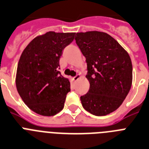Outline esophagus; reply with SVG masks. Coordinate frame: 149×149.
<instances>
[{"label":"esophagus","instance_id":"34e87169","mask_svg":"<svg viewBox=\"0 0 149 149\" xmlns=\"http://www.w3.org/2000/svg\"><path fill=\"white\" fill-rule=\"evenodd\" d=\"M80 77H81V76H80L79 74H78V75H76V76H74V77H73V79L74 80L75 82H76V81H77V80H78L80 78Z\"/></svg>","mask_w":149,"mask_h":149}]
</instances>
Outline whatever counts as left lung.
Segmentation results:
<instances>
[{"label":"left lung","instance_id":"1","mask_svg":"<svg viewBox=\"0 0 149 149\" xmlns=\"http://www.w3.org/2000/svg\"><path fill=\"white\" fill-rule=\"evenodd\" d=\"M75 40L86 58V78L90 82L87 94L80 97L82 107L94 116H107L122 104L130 91L133 79L130 56L104 32L77 33Z\"/></svg>","mask_w":149,"mask_h":149}]
</instances>
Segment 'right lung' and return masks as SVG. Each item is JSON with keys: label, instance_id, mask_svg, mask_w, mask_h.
<instances>
[{"label": "right lung", "instance_id": "obj_1", "mask_svg": "<svg viewBox=\"0 0 149 149\" xmlns=\"http://www.w3.org/2000/svg\"><path fill=\"white\" fill-rule=\"evenodd\" d=\"M75 33L47 32L33 39L22 53L16 88L28 108L39 115L55 116L64 108L70 82L61 74L59 60Z\"/></svg>", "mask_w": 149, "mask_h": 149}]
</instances>
